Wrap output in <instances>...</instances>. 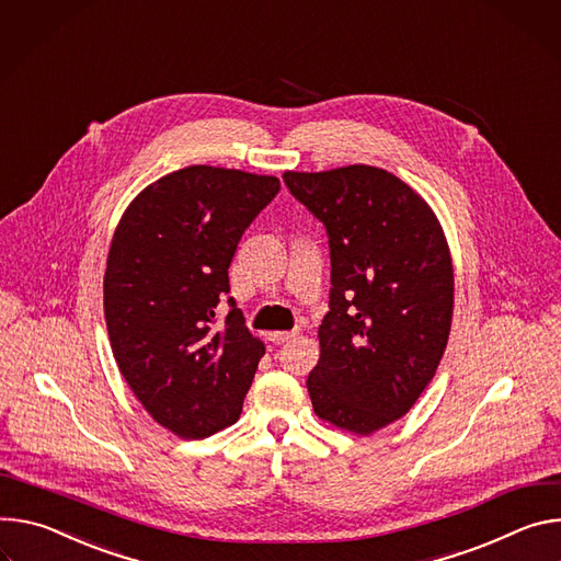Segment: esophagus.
<instances>
[{
    "instance_id": "esophagus-1",
    "label": "esophagus",
    "mask_w": 561,
    "mask_h": 561,
    "mask_svg": "<svg viewBox=\"0 0 561 561\" xmlns=\"http://www.w3.org/2000/svg\"><path fill=\"white\" fill-rule=\"evenodd\" d=\"M296 334H298V332H274V334L270 336V341H272L274 345H283V343L291 341Z\"/></svg>"
}]
</instances>
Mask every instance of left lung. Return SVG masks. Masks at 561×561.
<instances>
[{"instance_id": "obj_1", "label": "left lung", "mask_w": 561, "mask_h": 561, "mask_svg": "<svg viewBox=\"0 0 561 561\" xmlns=\"http://www.w3.org/2000/svg\"><path fill=\"white\" fill-rule=\"evenodd\" d=\"M283 180L330 242V312L309 397L321 419L371 434L414 405L446 352L455 300L446 236L425 201L383 169Z\"/></svg>"}]
</instances>
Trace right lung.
<instances>
[{"mask_svg": "<svg viewBox=\"0 0 561 561\" xmlns=\"http://www.w3.org/2000/svg\"><path fill=\"white\" fill-rule=\"evenodd\" d=\"M278 190L274 175L184 167L149 184L113 233L104 274L113 356L145 410L182 439L238 421L265 354L229 296L227 270Z\"/></svg>", "mask_w": 561, "mask_h": 561, "instance_id": "1", "label": "right lung"}]
</instances>
